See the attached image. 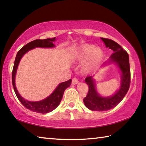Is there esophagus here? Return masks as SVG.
I'll return each instance as SVG.
<instances>
[{
	"label": "esophagus",
	"mask_w": 146,
	"mask_h": 146,
	"mask_svg": "<svg viewBox=\"0 0 146 146\" xmlns=\"http://www.w3.org/2000/svg\"><path fill=\"white\" fill-rule=\"evenodd\" d=\"M78 82V80L77 78L76 77H74L72 78V84H76Z\"/></svg>",
	"instance_id": "esophagus-1"
}]
</instances>
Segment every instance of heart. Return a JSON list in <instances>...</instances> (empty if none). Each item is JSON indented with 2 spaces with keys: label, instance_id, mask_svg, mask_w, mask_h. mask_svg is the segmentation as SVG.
<instances>
[{
  "label": "heart",
  "instance_id": "1",
  "mask_svg": "<svg viewBox=\"0 0 146 146\" xmlns=\"http://www.w3.org/2000/svg\"><path fill=\"white\" fill-rule=\"evenodd\" d=\"M78 57L80 59L89 57V64H94L100 60L102 56V51L99 48H95V46L91 44H84L81 46L78 54Z\"/></svg>",
  "mask_w": 146,
  "mask_h": 146
}]
</instances>
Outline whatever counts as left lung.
I'll use <instances>...</instances> for the list:
<instances>
[{"mask_svg": "<svg viewBox=\"0 0 146 146\" xmlns=\"http://www.w3.org/2000/svg\"><path fill=\"white\" fill-rule=\"evenodd\" d=\"M101 39L107 48L114 51L110 56V60L118 64L122 72V83L119 90L114 95L110 97H102L95 90L92 76L86 78L85 81L89 86V90L84 98V103L89 110L96 111H104L117 106L126 95L131 82L129 59L127 51L114 40L106 38Z\"/></svg>", "mask_w": 146, "mask_h": 146, "instance_id": "obj_1", "label": "left lung"}]
</instances>
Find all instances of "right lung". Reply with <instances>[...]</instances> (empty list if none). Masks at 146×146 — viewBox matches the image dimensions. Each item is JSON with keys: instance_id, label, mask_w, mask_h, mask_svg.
Here are the masks:
<instances>
[{"instance_id": "right-lung-1", "label": "right lung", "mask_w": 146, "mask_h": 146, "mask_svg": "<svg viewBox=\"0 0 146 146\" xmlns=\"http://www.w3.org/2000/svg\"><path fill=\"white\" fill-rule=\"evenodd\" d=\"M55 40V37L53 38H46L44 39V40L36 39V40L31 41L20 49L17 54L15 60L13 71H12V84H13L15 93L16 96L20 102L22 103V104L27 109L33 112L38 113H47L52 111L53 110H55L60 104L62 98L64 91L71 85V80L70 79L68 81L60 83L57 86V88L55 89V90L53 91V93L50 96H49L48 98H46V99L38 101V102H29V101L26 100L22 97L17 90L15 84V76L17 69L22 56L26 52H28L30 49L36 48V47L52 48V47L55 46V45L53 44V42Z\"/></svg>"}]
</instances>
